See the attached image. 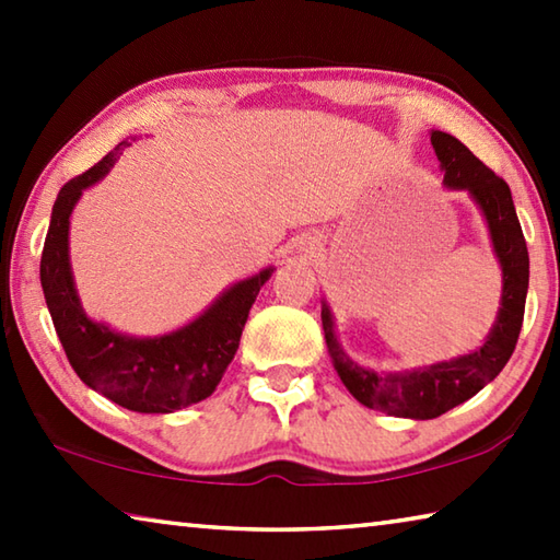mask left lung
<instances>
[{
  "label": "left lung",
  "mask_w": 560,
  "mask_h": 560,
  "mask_svg": "<svg viewBox=\"0 0 560 560\" xmlns=\"http://www.w3.org/2000/svg\"><path fill=\"white\" fill-rule=\"evenodd\" d=\"M432 148L444 170V183L454 189H467L485 212L491 242H494V252L501 261V271H504L499 318L487 343L474 353L447 360V363L424 365L410 373L381 375L360 368L340 350L328 306L320 311L328 353L350 395L371 410L412 417V420H432V417L444 415L477 395L504 371L516 348L521 324H524L528 291V249L509 185L450 132L434 130Z\"/></svg>",
  "instance_id": "left-lung-1"
}]
</instances>
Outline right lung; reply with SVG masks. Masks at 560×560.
Here are the masks:
<instances>
[{"label":"right lung","mask_w":560,"mask_h":560,"mask_svg":"<svg viewBox=\"0 0 560 560\" xmlns=\"http://www.w3.org/2000/svg\"><path fill=\"white\" fill-rule=\"evenodd\" d=\"M130 143L69 179L54 202L42 252V289L56 336L75 375L132 412H175L210 397L240 348L242 328L271 269L222 293L192 324L163 338H128L83 314L69 267V217L83 189L98 183Z\"/></svg>","instance_id":"add662e5"}]
</instances>
